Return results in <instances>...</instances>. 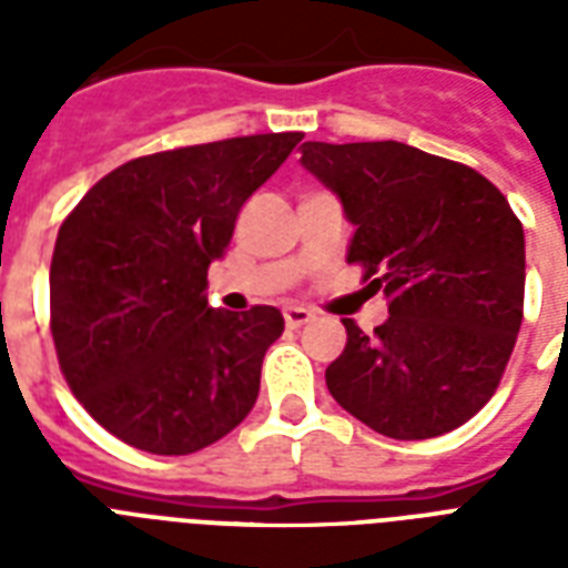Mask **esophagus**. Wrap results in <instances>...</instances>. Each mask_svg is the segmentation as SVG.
I'll return each instance as SVG.
<instances>
[{
	"label": "esophagus",
	"mask_w": 568,
	"mask_h": 568,
	"mask_svg": "<svg viewBox=\"0 0 568 568\" xmlns=\"http://www.w3.org/2000/svg\"><path fill=\"white\" fill-rule=\"evenodd\" d=\"M283 315H285V324H288V327H292V329L303 327V324H310V321L315 318V315H312L310 310H303V306H288V310H285Z\"/></svg>",
	"instance_id": "esophagus-1"
}]
</instances>
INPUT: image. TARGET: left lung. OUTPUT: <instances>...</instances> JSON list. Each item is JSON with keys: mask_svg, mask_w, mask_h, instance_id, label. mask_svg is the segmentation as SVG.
<instances>
[{"mask_svg": "<svg viewBox=\"0 0 568 568\" xmlns=\"http://www.w3.org/2000/svg\"><path fill=\"white\" fill-rule=\"evenodd\" d=\"M301 164L354 223L347 262L365 267L388 318L327 368L338 406L388 439H433L495 395L521 327L525 230L493 182L397 141H306Z\"/></svg>", "mask_w": 568, "mask_h": 568, "instance_id": "obj_1", "label": "left lung"}]
</instances>
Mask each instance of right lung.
I'll list each match as a JSON object with an SVG mask.
<instances>
[{"instance_id": "1", "label": "right lung", "mask_w": 568, "mask_h": 568, "mask_svg": "<svg viewBox=\"0 0 568 568\" xmlns=\"http://www.w3.org/2000/svg\"><path fill=\"white\" fill-rule=\"evenodd\" d=\"M301 132L230 138L120 164L61 223L52 338L79 404L132 448L182 457L235 430L258 397L274 306L212 310L205 274Z\"/></svg>"}]
</instances>
